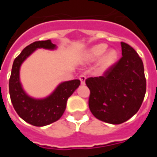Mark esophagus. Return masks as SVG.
Instances as JSON below:
<instances>
[{
	"mask_svg": "<svg viewBox=\"0 0 157 157\" xmlns=\"http://www.w3.org/2000/svg\"><path fill=\"white\" fill-rule=\"evenodd\" d=\"M79 79H80V81H81V83H82V85H84V84H85L86 79V75H83V74H82V75H80V76H79Z\"/></svg>",
	"mask_w": 157,
	"mask_h": 157,
	"instance_id": "34e87169",
	"label": "esophagus"
}]
</instances>
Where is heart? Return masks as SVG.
<instances>
[{
    "label": "heart",
    "instance_id": "obj_1",
    "mask_svg": "<svg viewBox=\"0 0 157 157\" xmlns=\"http://www.w3.org/2000/svg\"><path fill=\"white\" fill-rule=\"evenodd\" d=\"M106 49H107V45L104 44L96 45L89 50L88 54L86 55V59L88 60H94L96 59L99 58L100 56H102L105 53ZM117 56H118V55H117V52L115 50H110L106 55H103L102 58L101 59L100 64H99L100 70L104 71L106 69L110 67L115 62Z\"/></svg>",
    "mask_w": 157,
    "mask_h": 157
}]
</instances>
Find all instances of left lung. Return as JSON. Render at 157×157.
<instances>
[{"label": "left lung", "instance_id": "1", "mask_svg": "<svg viewBox=\"0 0 157 157\" xmlns=\"http://www.w3.org/2000/svg\"><path fill=\"white\" fill-rule=\"evenodd\" d=\"M122 57L103 75L89 77L88 105L101 121L119 124L138 112L146 91L144 65L130 45L121 42Z\"/></svg>", "mask_w": 157, "mask_h": 157}]
</instances>
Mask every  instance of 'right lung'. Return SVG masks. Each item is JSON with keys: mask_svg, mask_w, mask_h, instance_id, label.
<instances>
[{"mask_svg": "<svg viewBox=\"0 0 157 157\" xmlns=\"http://www.w3.org/2000/svg\"><path fill=\"white\" fill-rule=\"evenodd\" d=\"M39 48L54 49L55 44L51 41L33 42L28 45L14 59L9 80V92L13 108L21 118L34 126H45L57 121L65 112L66 102L80 85L79 80L62 82L48 98L34 99L25 93L19 80V70L22 63L35 49Z\"/></svg>", "mask_w": 157, "mask_h": 157, "instance_id": "obj_1", "label": "right lung"}]
</instances>
